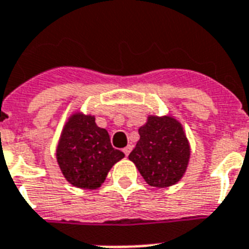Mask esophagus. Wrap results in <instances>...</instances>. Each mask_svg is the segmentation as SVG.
Instances as JSON below:
<instances>
[{"label":"esophagus","instance_id":"obj_1","mask_svg":"<svg viewBox=\"0 0 249 249\" xmlns=\"http://www.w3.org/2000/svg\"><path fill=\"white\" fill-rule=\"evenodd\" d=\"M131 150H132V146H131V145H128V146H126L124 149H123V153H124L126 157H128L129 153H131Z\"/></svg>","mask_w":249,"mask_h":249}]
</instances>
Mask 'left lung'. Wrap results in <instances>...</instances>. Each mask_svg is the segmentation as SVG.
<instances>
[{"instance_id":"8db88e82","label":"left lung","mask_w":249,"mask_h":249,"mask_svg":"<svg viewBox=\"0 0 249 249\" xmlns=\"http://www.w3.org/2000/svg\"><path fill=\"white\" fill-rule=\"evenodd\" d=\"M139 133L140 140L128 159L146 183L165 188L179 182L191 157L190 142L182 123L170 114L149 116Z\"/></svg>"}]
</instances>
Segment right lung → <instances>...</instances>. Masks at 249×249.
Returning a JSON list of instances; mask_svg holds the SVG:
<instances>
[{"label": "right lung", "instance_id": "obj_1", "mask_svg": "<svg viewBox=\"0 0 249 249\" xmlns=\"http://www.w3.org/2000/svg\"><path fill=\"white\" fill-rule=\"evenodd\" d=\"M55 158L70 184L96 190L124 154L112 146L109 133L96 126L95 117L75 112L63 126Z\"/></svg>", "mask_w": 249, "mask_h": 249}]
</instances>
